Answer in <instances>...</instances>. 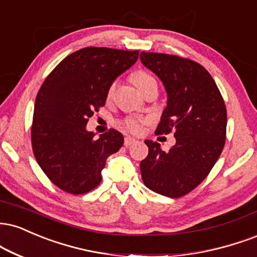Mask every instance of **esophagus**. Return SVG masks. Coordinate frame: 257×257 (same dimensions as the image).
Wrapping results in <instances>:
<instances>
[{
    "label": "esophagus",
    "instance_id": "obj_1",
    "mask_svg": "<svg viewBox=\"0 0 257 257\" xmlns=\"http://www.w3.org/2000/svg\"><path fill=\"white\" fill-rule=\"evenodd\" d=\"M135 142H137V139H134V138H131V137H126L125 139H124V146H131V145H133V144H135Z\"/></svg>",
    "mask_w": 257,
    "mask_h": 257
}]
</instances>
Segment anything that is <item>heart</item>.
Wrapping results in <instances>:
<instances>
[{
	"instance_id": "1",
	"label": "heart",
	"mask_w": 257,
	"mask_h": 257,
	"mask_svg": "<svg viewBox=\"0 0 257 257\" xmlns=\"http://www.w3.org/2000/svg\"><path fill=\"white\" fill-rule=\"evenodd\" d=\"M131 79L133 83H134L140 91L146 88L147 86L151 85V83L156 82V80H154L153 76L151 75V74H148L147 72H144V70L134 72L132 74ZM115 87H116L115 83H112V85L110 86L109 91H107V97H111V95H112L113 91H115ZM141 123H142V119L140 118H135V117H126V118H124L122 122H120V126H122V128L126 132L138 133L140 132L141 129Z\"/></svg>"
}]
</instances>
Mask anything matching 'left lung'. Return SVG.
Returning a JSON list of instances; mask_svg holds the SVG:
<instances>
[{
    "label": "left lung",
    "instance_id": "8db88e82",
    "mask_svg": "<svg viewBox=\"0 0 257 257\" xmlns=\"http://www.w3.org/2000/svg\"><path fill=\"white\" fill-rule=\"evenodd\" d=\"M140 60L163 82L168 103L157 133L174 131L175 146L163 151L146 140L148 156L140 163L148 189L181 197L196 188L217 163L226 139V107L219 88L196 62L174 55L142 51Z\"/></svg>",
    "mask_w": 257,
    "mask_h": 257
}]
</instances>
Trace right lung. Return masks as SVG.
Returning <instances> with one entry per match:
<instances>
[{
  "label": "right lung",
  "mask_w": 257,
  "mask_h": 257,
  "mask_svg": "<svg viewBox=\"0 0 257 257\" xmlns=\"http://www.w3.org/2000/svg\"><path fill=\"white\" fill-rule=\"evenodd\" d=\"M138 57V50L83 48L61 61L43 82L33 112L32 148L60 189L74 195L94 189L106 159L122 147L124 139L116 129L94 139L86 124L105 105L110 86Z\"/></svg>",
  "instance_id": "1"
}]
</instances>
